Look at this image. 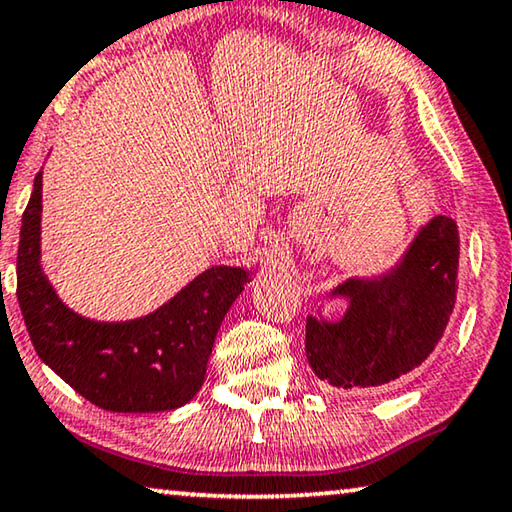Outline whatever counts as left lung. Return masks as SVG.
Listing matches in <instances>:
<instances>
[{"mask_svg": "<svg viewBox=\"0 0 512 512\" xmlns=\"http://www.w3.org/2000/svg\"><path fill=\"white\" fill-rule=\"evenodd\" d=\"M458 261V224L437 215L387 272L338 283L327 300H345L343 316L306 318V359L318 380L343 391L380 389L419 368L453 313Z\"/></svg>", "mask_w": 512, "mask_h": 512, "instance_id": "8db88e82", "label": "left lung"}]
</instances>
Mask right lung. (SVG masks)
Instances as JSON below:
<instances>
[{"mask_svg":"<svg viewBox=\"0 0 512 512\" xmlns=\"http://www.w3.org/2000/svg\"><path fill=\"white\" fill-rule=\"evenodd\" d=\"M41 215L43 171H38L18 249V302L38 357L107 412H164L190 403L206 380L219 325L251 272L215 265L148 316L91 320L68 309L47 279Z\"/></svg>","mask_w":512,"mask_h":512,"instance_id":"add662e5","label":"right lung"}]
</instances>
